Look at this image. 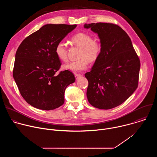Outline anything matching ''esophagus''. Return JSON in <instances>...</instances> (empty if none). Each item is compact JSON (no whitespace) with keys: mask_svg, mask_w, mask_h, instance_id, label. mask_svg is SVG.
<instances>
[{"mask_svg":"<svg viewBox=\"0 0 157 157\" xmlns=\"http://www.w3.org/2000/svg\"><path fill=\"white\" fill-rule=\"evenodd\" d=\"M75 78H76V79H78L79 78H80L82 75H81V74H78V73H75Z\"/></svg>","mask_w":157,"mask_h":157,"instance_id":"34e87169","label":"esophagus"}]
</instances>
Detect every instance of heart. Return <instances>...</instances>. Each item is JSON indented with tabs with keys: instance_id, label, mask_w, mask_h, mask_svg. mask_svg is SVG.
<instances>
[{
	"instance_id": "obj_1",
	"label": "heart",
	"mask_w": 157,
	"mask_h": 157,
	"mask_svg": "<svg viewBox=\"0 0 157 157\" xmlns=\"http://www.w3.org/2000/svg\"><path fill=\"white\" fill-rule=\"evenodd\" d=\"M71 41L75 46L80 48L79 59L64 64L63 68L65 70L75 72L85 70L88 66V61L94 62L101 55L102 44L99 40L93 39L91 35L79 32L73 36ZM55 53L60 60L63 61L68 60L67 48L64 43L61 41L56 44Z\"/></svg>"
}]
</instances>
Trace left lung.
Wrapping results in <instances>:
<instances>
[{
  "instance_id": "obj_1",
  "label": "left lung",
  "mask_w": 157,
  "mask_h": 157,
  "mask_svg": "<svg viewBox=\"0 0 157 157\" xmlns=\"http://www.w3.org/2000/svg\"><path fill=\"white\" fill-rule=\"evenodd\" d=\"M84 27L98 33L102 44L101 55L85 74L88 101L100 109L116 107L137 88L140 59L130 37L119 25L99 22Z\"/></svg>"
}]
</instances>
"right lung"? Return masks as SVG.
<instances>
[{
    "mask_svg": "<svg viewBox=\"0 0 157 157\" xmlns=\"http://www.w3.org/2000/svg\"><path fill=\"white\" fill-rule=\"evenodd\" d=\"M76 26L45 25L25 38L18 47L13 77L20 94L32 106L49 110L64 104L65 89L75 78L68 70L56 73L61 63L55 48Z\"/></svg>",
    "mask_w": 157,
    "mask_h": 157,
    "instance_id": "add662e5",
    "label": "right lung"
}]
</instances>
